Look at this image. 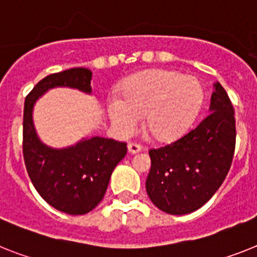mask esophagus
<instances>
[{
	"label": "esophagus",
	"instance_id": "esophagus-1",
	"mask_svg": "<svg viewBox=\"0 0 257 257\" xmlns=\"http://www.w3.org/2000/svg\"><path fill=\"white\" fill-rule=\"evenodd\" d=\"M128 150L131 154H136V153H140L142 150V146L137 142H129L128 144Z\"/></svg>",
	"mask_w": 257,
	"mask_h": 257
}]
</instances>
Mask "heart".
<instances>
[{
	"label": "heart",
	"instance_id": "b5f03b06",
	"mask_svg": "<svg viewBox=\"0 0 257 257\" xmlns=\"http://www.w3.org/2000/svg\"><path fill=\"white\" fill-rule=\"evenodd\" d=\"M107 109L112 124L122 133L133 132L145 115V129L159 141L184 135L195 122L204 102L197 78L172 70H146L132 75Z\"/></svg>",
	"mask_w": 257,
	"mask_h": 257
}]
</instances>
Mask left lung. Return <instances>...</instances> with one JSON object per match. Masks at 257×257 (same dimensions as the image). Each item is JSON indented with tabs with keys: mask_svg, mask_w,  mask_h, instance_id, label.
<instances>
[{
	"mask_svg": "<svg viewBox=\"0 0 257 257\" xmlns=\"http://www.w3.org/2000/svg\"><path fill=\"white\" fill-rule=\"evenodd\" d=\"M210 113L172 144L150 149L146 192L155 206L182 215L212 198L231 167L235 152L234 107L221 83H214Z\"/></svg>",
	"mask_w": 257,
	"mask_h": 257,
	"instance_id": "1",
	"label": "left lung"
}]
</instances>
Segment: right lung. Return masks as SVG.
I'll use <instances>...</instances> for the list:
<instances>
[{
  "mask_svg": "<svg viewBox=\"0 0 257 257\" xmlns=\"http://www.w3.org/2000/svg\"><path fill=\"white\" fill-rule=\"evenodd\" d=\"M92 73L73 68L47 75L26 96L23 111V158L39 195L60 212L86 214L104 197L109 178L126 154V144L103 137L82 140L66 149L44 145L32 121L34 104L52 87H72L91 92Z\"/></svg>",
  "mask_w": 257,
  "mask_h": 257,
  "instance_id": "obj_1",
  "label": "right lung"
}]
</instances>
